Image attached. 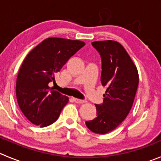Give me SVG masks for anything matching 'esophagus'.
I'll use <instances>...</instances> for the list:
<instances>
[{
    "label": "esophagus",
    "instance_id": "1",
    "mask_svg": "<svg viewBox=\"0 0 161 161\" xmlns=\"http://www.w3.org/2000/svg\"><path fill=\"white\" fill-rule=\"evenodd\" d=\"M73 101H74L75 103H86V100H84V99H76V98H73Z\"/></svg>",
    "mask_w": 161,
    "mask_h": 161
}]
</instances>
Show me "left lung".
I'll list each match as a JSON object with an SVG mask.
<instances>
[{
  "label": "left lung",
  "instance_id": "8db88e82",
  "mask_svg": "<svg viewBox=\"0 0 161 161\" xmlns=\"http://www.w3.org/2000/svg\"><path fill=\"white\" fill-rule=\"evenodd\" d=\"M92 45L100 54L101 83L107 90L103 103L96 104V118L85 124L93 133L105 134L119 126L129 114L138 86V72L119 42L96 41Z\"/></svg>",
  "mask_w": 161,
  "mask_h": 161
}]
</instances>
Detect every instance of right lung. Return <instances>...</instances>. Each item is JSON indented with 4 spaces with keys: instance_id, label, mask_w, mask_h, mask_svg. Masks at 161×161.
Returning a JSON list of instances; mask_svg holds the SVG:
<instances>
[{
    "instance_id": "add662e5",
    "label": "right lung",
    "mask_w": 161,
    "mask_h": 161,
    "mask_svg": "<svg viewBox=\"0 0 161 161\" xmlns=\"http://www.w3.org/2000/svg\"><path fill=\"white\" fill-rule=\"evenodd\" d=\"M85 43L62 38H48L25 58L18 73L16 93L23 114L40 127L51 125L59 118L69 98L49 87L55 75Z\"/></svg>"
}]
</instances>
